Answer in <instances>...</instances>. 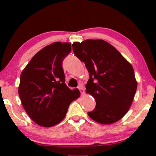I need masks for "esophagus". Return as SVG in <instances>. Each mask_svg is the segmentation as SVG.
Here are the masks:
<instances>
[{
    "mask_svg": "<svg viewBox=\"0 0 156 156\" xmlns=\"http://www.w3.org/2000/svg\"><path fill=\"white\" fill-rule=\"evenodd\" d=\"M78 89H79V90H80V91L81 94H82V95L84 94V87H83V85H82V84H80V85H79Z\"/></svg>",
    "mask_w": 156,
    "mask_h": 156,
    "instance_id": "34e87169",
    "label": "esophagus"
}]
</instances>
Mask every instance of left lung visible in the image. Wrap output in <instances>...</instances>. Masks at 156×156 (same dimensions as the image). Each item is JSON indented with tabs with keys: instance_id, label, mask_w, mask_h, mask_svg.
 I'll return each instance as SVG.
<instances>
[{
	"instance_id": "obj_1",
	"label": "left lung",
	"mask_w": 156,
	"mask_h": 156,
	"mask_svg": "<svg viewBox=\"0 0 156 156\" xmlns=\"http://www.w3.org/2000/svg\"><path fill=\"white\" fill-rule=\"evenodd\" d=\"M72 50L89 74L87 92L96 100L89 117L102 124L120 120L129 111L137 89L133 67L103 40L74 42Z\"/></svg>"
}]
</instances>
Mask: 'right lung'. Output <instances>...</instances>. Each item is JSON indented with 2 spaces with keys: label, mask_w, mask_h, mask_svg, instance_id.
Here are the masks:
<instances>
[{
  "label": "right lung",
  "mask_w": 156,
  "mask_h": 156,
  "mask_svg": "<svg viewBox=\"0 0 156 156\" xmlns=\"http://www.w3.org/2000/svg\"><path fill=\"white\" fill-rule=\"evenodd\" d=\"M71 50L69 42L46 46L21 73L19 97L28 116L41 126L60 123L69 104L80 95L77 89L71 90L65 84L62 62Z\"/></svg>",
  "instance_id": "add662e5"
}]
</instances>
